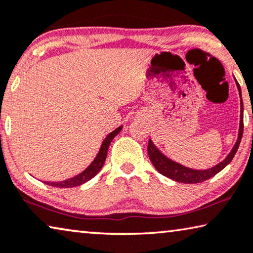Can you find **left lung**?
<instances>
[{"label":"left lung","instance_id":"obj_1","mask_svg":"<svg viewBox=\"0 0 253 253\" xmlns=\"http://www.w3.org/2000/svg\"><path fill=\"white\" fill-rule=\"evenodd\" d=\"M237 89H239L240 97H241V115H240V129H239V137L237 140L232 148V151L226 156L224 161H221L220 163H218L217 166L210 168L207 170H194L189 169V168L181 166L174 161L170 160L169 157H167L163 153H161L155 145L153 144V141L149 139L148 141V156L151 159L153 166L155 167V169L160 172L161 174L166 175V177L172 179V180L177 182H182V184H199V182L206 181L208 179H210L220 172L226 166L232 162V160L235 156V154L239 149L241 139L243 135V100L242 96H241V87L240 84L236 82Z\"/></svg>","mask_w":253,"mask_h":253}]
</instances>
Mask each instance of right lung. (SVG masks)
Wrapping results in <instances>:
<instances>
[{
  "mask_svg": "<svg viewBox=\"0 0 253 253\" xmlns=\"http://www.w3.org/2000/svg\"><path fill=\"white\" fill-rule=\"evenodd\" d=\"M121 130H122V126H119L118 129L112 131V132L105 138V140L102 141V144H101L99 152H98L97 156L94 157L92 163H91L85 170L82 171L81 173H79L78 175H75V177H73V178L66 179V180H63V181H57V182L45 181V184L49 186H53V187L69 188V187H75V186L82 185V184H84V182L89 181L90 179H92L94 175H96L98 172L101 170V168L105 163L106 156H107V151H108L109 145H111L112 140L115 138V135L119 134Z\"/></svg>",
  "mask_w": 253,
  "mask_h": 253,
  "instance_id": "1",
  "label": "right lung"
}]
</instances>
